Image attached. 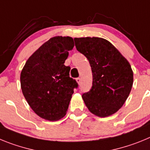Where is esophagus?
Returning a JSON list of instances; mask_svg holds the SVG:
<instances>
[{
    "instance_id": "obj_1",
    "label": "esophagus",
    "mask_w": 150,
    "mask_h": 150,
    "mask_svg": "<svg viewBox=\"0 0 150 150\" xmlns=\"http://www.w3.org/2000/svg\"><path fill=\"white\" fill-rule=\"evenodd\" d=\"M76 82H77V83L79 84V83H80V81H81V79H80V78H79V77H77L76 79Z\"/></svg>"
}]
</instances>
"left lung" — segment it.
Here are the masks:
<instances>
[{"label":"left lung","mask_w":150,"mask_h":150,"mask_svg":"<svg viewBox=\"0 0 150 150\" xmlns=\"http://www.w3.org/2000/svg\"><path fill=\"white\" fill-rule=\"evenodd\" d=\"M75 46L86 57L92 72V86L82 97L93 114L106 117L117 112L128 98L133 71L112 43L100 38H75Z\"/></svg>","instance_id":"left-lung-1"}]
</instances>
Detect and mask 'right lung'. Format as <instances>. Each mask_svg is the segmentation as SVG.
Returning <instances> with one entry per match:
<instances>
[{
  "label": "right lung",
  "instance_id": "obj_1",
  "mask_svg": "<svg viewBox=\"0 0 150 150\" xmlns=\"http://www.w3.org/2000/svg\"><path fill=\"white\" fill-rule=\"evenodd\" d=\"M74 46L70 37H55L43 43L28 59L21 73L22 93L35 113L50 121L66 114L78 83L70 77L64 64Z\"/></svg>",
  "mask_w": 150,
  "mask_h": 150
}]
</instances>
